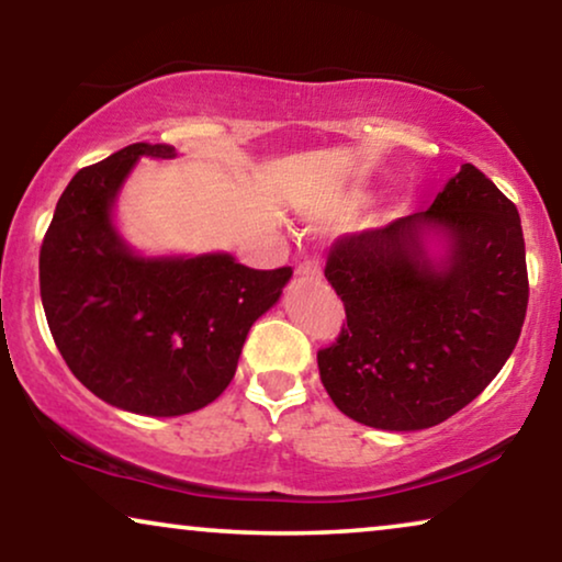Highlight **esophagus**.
<instances>
[{"label":"esophagus","mask_w":562,"mask_h":562,"mask_svg":"<svg viewBox=\"0 0 562 562\" xmlns=\"http://www.w3.org/2000/svg\"><path fill=\"white\" fill-rule=\"evenodd\" d=\"M296 273H299V276H302V279L317 281V279H319V276H322L319 260H314V258H310V260H302V263H299V268H296Z\"/></svg>","instance_id":"obj_1"}]
</instances>
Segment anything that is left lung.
Masks as SVG:
<instances>
[{
    "label": "left lung",
    "instance_id": "left-lung-1",
    "mask_svg": "<svg viewBox=\"0 0 562 562\" xmlns=\"http://www.w3.org/2000/svg\"><path fill=\"white\" fill-rule=\"evenodd\" d=\"M451 256L428 263L424 235ZM327 281L345 304L337 340L317 352L337 409L375 429H425L471 404L512 356L529 281L519 212L463 164L427 212L337 237Z\"/></svg>",
    "mask_w": 562,
    "mask_h": 562
}]
</instances>
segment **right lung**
<instances>
[{
	"label": "right lung",
	"mask_w": 562,
	"mask_h": 562,
	"mask_svg": "<svg viewBox=\"0 0 562 562\" xmlns=\"http://www.w3.org/2000/svg\"><path fill=\"white\" fill-rule=\"evenodd\" d=\"M143 156L176 150L133 143L74 176L41 245V299L56 348L91 394L179 417L229 386L252 322L279 302L291 268L256 271L227 252L135 256L112 204Z\"/></svg>",
	"instance_id": "right-lung-1"
}]
</instances>
